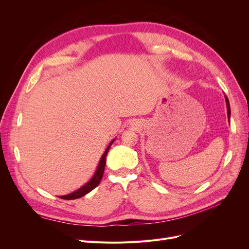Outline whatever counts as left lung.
Here are the masks:
<instances>
[{
  "label": "left lung",
  "mask_w": 249,
  "mask_h": 249,
  "mask_svg": "<svg viewBox=\"0 0 249 249\" xmlns=\"http://www.w3.org/2000/svg\"><path fill=\"white\" fill-rule=\"evenodd\" d=\"M225 102H227V108H228V117H229V122H230V116H231V107H230V102L228 100V97L225 96Z\"/></svg>",
  "instance_id": "left-lung-1"
}]
</instances>
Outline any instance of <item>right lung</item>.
Masks as SVG:
<instances>
[{"mask_svg": "<svg viewBox=\"0 0 249 249\" xmlns=\"http://www.w3.org/2000/svg\"><path fill=\"white\" fill-rule=\"evenodd\" d=\"M113 142H114V140H112L110 142V144L108 145L106 150H105V153H104V155L102 156L101 160H100L99 166H97L96 171L94 173V176L92 177V178L90 179L88 183H86L84 186L81 187L80 189H78L77 191H74V192H72L71 194L63 195V196H59L60 198H62V199H77V198H80L82 196H84V195H86L87 193H89L91 190H93L94 188L101 183V179L103 178L104 170H105V165H106V157H107V154L109 152V148L112 145Z\"/></svg>", "mask_w": 249, "mask_h": 249, "instance_id": "obj_1", "label": "right lung"}]
</instances>
